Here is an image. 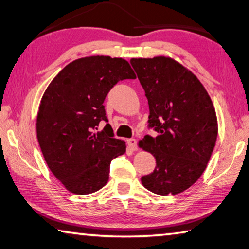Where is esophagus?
<instances>
[{
    "label": "esophagus",
    "instance_id": "esophagus-1",
    "mask_svg": "<svg viewBox=\"0 0 249 249\" xmlns=\"http://www.w3.org/2000/svg\"><path fill=\"white\" fill-rule=\"evenodd\" d=\"M127 144L132 150L137 149V141L135 140V138H129V140H127Z\"/></svg>",
    "mask_w": 249,
    "mask_h": 249
}]
</instances>
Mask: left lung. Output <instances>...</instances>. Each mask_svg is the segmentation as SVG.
<instances>
[{
    "label": "left lung",
    "instance_id": "left-lung-1",
    "mask_svg": "<svg viewBox=\"0 0 249 249\" xmlns=\"http://www.w3.org/2000/svg\"><path fill=\"white\" fill-rule=\"evenodd\" d=\"M148 100V128L142 149L156 158L151 174L142 177L156 195H178L196 182L205 170L217 137V119L210 95L191 71L168 57L133 58Z\"/></svg>",
    "mask_w": 249,
    "mask_h": 249
}]
</instances>
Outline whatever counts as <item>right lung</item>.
<instances>
[{"label":"right lung","instance_id":"1","mask_svg":"<svg viewBox=\"0 0 249 249\" xmlns=\"http://www.w3.org/2000/svg\"><path fill=\"white\" fill-rule=\"evenodd\" d=\"M122 58L92 56L66 66L44 93L37 114V138L53 176L75 195H89L107 183L112 159L126 151L114 138L104 100L115 84L135 79Z\"/></svg>","mask_w":249,"mask_h":249}]
</instances>
